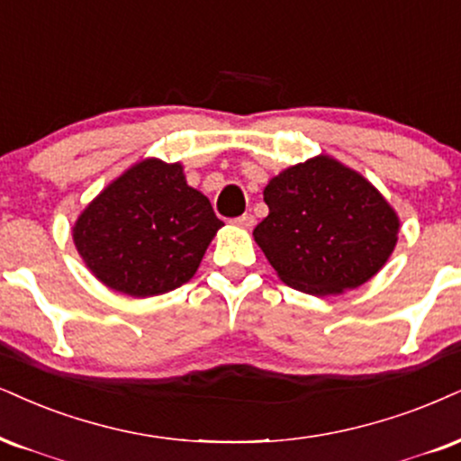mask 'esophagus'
<instances>
[{"label": "esophagus", "mask_w": 461, "mask_h": 461, "mask_svg": "<svg viewBox=\"0 0 461 461\" xmlns=\"http://www.w3.org/2000/svg\"><path fill=\"white\" fill-rule=\"evenodd\" d=\"M232 224L240 226V229H252V226L257 224V220H254L252 213H243L237 220H232Z\"/></svg>", "instance_id": "34e87169"}]
</instances>
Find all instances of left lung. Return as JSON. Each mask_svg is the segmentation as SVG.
<instances>
[{"label": "left lung", "mask_w": 461, "mask_h": 461, "mask_svg": "<svg viewBox=\"0 0 461 461\" xmlns=\"http://www.w3.org/2000/svg\"><path fill=\"white\" fill-rule=\"evenodd\" d=\"M269 215L254 229L277 277L314 297L372 280L397 243L400 218L369 181L321 153L265 185Z\"/></svg>", "instance_id": "8db88e82"}]
</instances>
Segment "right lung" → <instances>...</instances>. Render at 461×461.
Here are the masks:
<instances>
[{"label":"right lung","instance_id":"add662e5","mask_svg":"<svg viewBox=\"0 0 461 461\" xmlns=\"http://www.w3.org/2000/svg\"><path fill=\"white\" fill-rule=\"evenodd\" d=\"M221 226L184 164L145 158L78 213L72 241L104 286L145 299L190 282Z\"/></svg>","mask_w":461,"mask_h":461}]
</instances>
